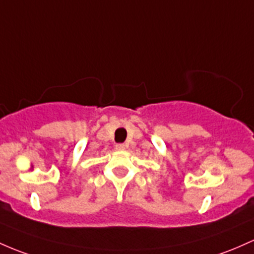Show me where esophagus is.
I'll return each mask as SVG.
<instances>
[{
	"instance_id": "esophagus-1",
	"label": "esophagus",
	"mask_w": 254,
	"mask_h": 254,
	"mask_svg": "<svg viewBox=\"0 0 254 254\" xmlns=\"http://www.w3.org/2000/svg\"><path fill=\"white\" fill-rule=\"evenodd\" d=\"M116 149H117V150H123V149H125V144H124V143H118V144H116Z\"/></svg>"
}]
</instances>
